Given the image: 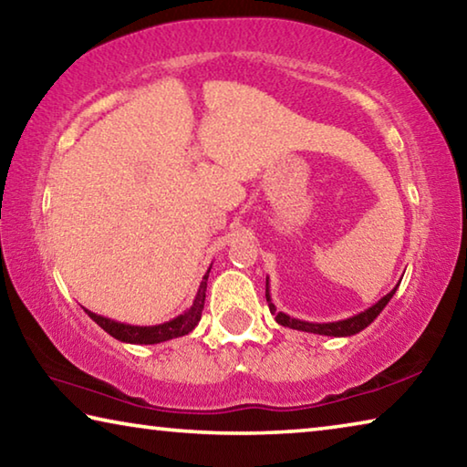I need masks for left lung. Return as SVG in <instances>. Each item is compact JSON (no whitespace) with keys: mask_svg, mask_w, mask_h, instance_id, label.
<instances>
[{"mask_svg":"<svg viewBox=\"0 0 467 467\" xmlns=\"http://www.w3.org/2000/svg\"><path fill=\"white\" fill-rule=\"evenodd\" d=\"M400 286V284H398ZM398 286H395L391 292H387V295L377 300V303L373 306H368L367 311H362L358 315H352V317L348 319H342V321H331V323H311V321H300V319H295L290 317V315L282 313L275 309V305L272 303V296H270V278H265V298H267V305H270V311L272 315H275V321L280 323V326L284 327H290V329H298V331H309V334H319V336H334V337H348V336H354L358 334V331H362L365 327H368L370 323H373L377 319V315L381 313L387 303L393 298L395 290H398Z\"/></svg>","mask_w":467,"mask_h":467,"instance_id":"left-lung-1","label":"left lung"}]
</instances>
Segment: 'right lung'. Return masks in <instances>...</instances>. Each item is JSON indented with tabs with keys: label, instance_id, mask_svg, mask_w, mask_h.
Masks as SVG:
<instances>
[{
	"label": "right lung",
	"instance_id": "right-lung-1",
	"mask_svg": "<svg viewBox=\"0 0 467 467\" xmlns=\"http://www.w3.org/2000/svg\"><path fill=\"white\" fill-rule=\"evenodd\" d=\"M210 270H212V265H210ZM210 270L205 272L200 288H197L193 305L189 306L185 313L177 315L175 319L158 323V326H130V323H121V321L102 317V315H97V313H92L88 309H84V311L88 313V317L94 323H99V326L105 329L109 336H113L115 339H119V342H125V344H146L148 346V344L167 342V339H172V337L187 336L189 331L195 329V326L202 319V311H203V303H205V288H208Z\"/></svg>",
	"mask_w": 467,
	"mask_h": 467
}]
</instances>
